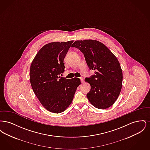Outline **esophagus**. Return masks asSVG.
Masks as SVG:
<instances>
[{
    "label": "esophagus",
    "instance_id": "esophagus-1",
    "mask_svg": "<svg viewBox=\"0 0 150 150\" xmlns=\"http://www.w3.org/2000/svg\"><path fill=\"white\" fill-rule=\"evenodd\" d=\"M80 81H81V83H83L84 82V78L83 77H81V78H80Z\"/></svg>",
    "mask_w": 150,
    "mask_h": 150
}]
</instances>
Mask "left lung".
<instances>
[{
    "label": "left lung",
    "instance_id": "1",
    "mask_svg": "<svg viewBox=\"0 0 150 150\" xmlns=\"http://www.w3.org/2000/svg\"><path fill=\"white\" fill-rule=\"evenodd\" d=\"M71 47L83 52L89 68L95 70L94 75L85 79L91 86L88 99L99 109L111 106L122 88V72L118 59L105 44L96 40H76Z\"/></svg>",
    "mask_w": 150,
    "mask_h": 150
}]
</instances>
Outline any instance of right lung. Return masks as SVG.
Instances as JSON below:
<instances>
[{
  "label": "right lung",
  "mask_w": 150,
  "mask_h": 150,
  "mask_svg": "<svg viewBox=\"0 0 150 150\" xmlns=\"http://www.w3.org/2000/svg\"><path fill=\"white\" fill-rule=\"evenodd\" d=\"M73 40L44 45L33 60L30 69L31 86L43 107L53 113L64 112L72 103L80 84L78 78L58 76L64 73V59Z\"/></svg>",
  "instance_id": "right-lung-1"
}]
</instances>
